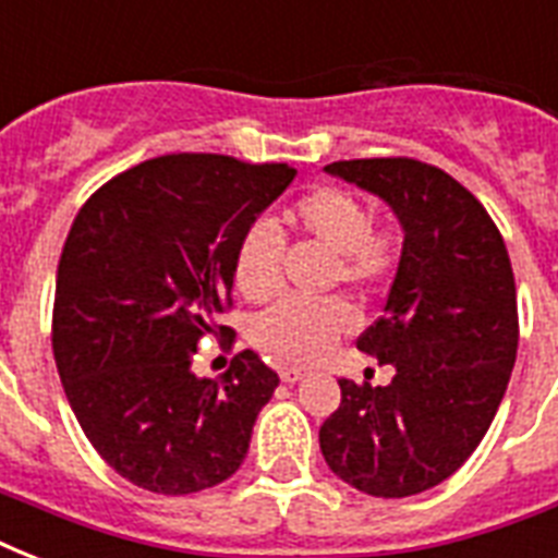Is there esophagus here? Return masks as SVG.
Listing matches in <instances>:
<instances>
[{"label":"esophagus","instance_id":"esophagus-1","mask_svg":"<svg viewBox=\"0 0 558 558\" xmlns=\"http://www.w3.org/2000/svg\"><path fill=\"white\" fill-rule=\"evenodd\" d=\"M306 376L304 367H295V365H287V367H280V379L287 381V385H295V381H301Z\"/></svg>","mask_w":558,"mask_h":558}]
</instances>
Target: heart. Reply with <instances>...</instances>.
<instances>
[{
    "mask_svg": "<svg viewBox=\"0 0 558 558\" xmlns=\"http://www.w3.org/2000/svg\"><path fill=\"white\" fill-rule=\"evenodd\" d=\"M289 228L336 254L332 280L353 292H373L385 287L399 266L402 234L393 226H373L365 199L336 185L304 191L287 205ZM283 234L269 219L245 228L234 245L231 271L236 292L263 304L275 298L283 280ZM353 330V310L341 298L306 301L283 298L254 322L252 341L280 362L310 365L336 348L344 332Z\"/></svg>",
    "mask_w": 558,
    "mask_h": 558,
    "instance_id": "obj_1",
    "label": "heart"
}]
</instances>
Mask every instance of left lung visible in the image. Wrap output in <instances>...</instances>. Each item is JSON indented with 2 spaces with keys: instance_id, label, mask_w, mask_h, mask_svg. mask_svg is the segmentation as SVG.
<instances>
[{
  "instance_id": "8db88e82",
  "label": "left lung",
  "mask_w": 558,
  "mask_h": 558,
  "mask_svg": "<svg viewBox=\"0 0 558 558\" xmlns=\"http://www.w3.org/2000/svg\"><path fill=\"white\" fill-rule=\"evenodd\" d=\"M327 173L388 202L405 243L385 315L356 341L397 373L385 388L339 379L318 442L344 484L405 498L454 475L501 405L519 350L510 254L475 193L434 165L350 159Z\"/></svg>"
}]
</instances>
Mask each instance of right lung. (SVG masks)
I'll return each instance as SVG.
<instances>
[{"mask_svg":"<svg viewBox=\"0 0 558 558\" xmlns=\"http://www.w3.org/2000/svg\"><path fill=\"white\" fill-rule=\"evenodd\" d=\"M295 179L289 165L170 153L118 173L77 210L57 266L51 348L65 399L100 458L156 495L234 475L278 373L240 350L196 379L205 332L234 330L231 257L245 228Z\"/></svg>","mask_w":558,"mask_h":558,"instance_id":"right-lung-1","label":"right lung"}]
</instances>
